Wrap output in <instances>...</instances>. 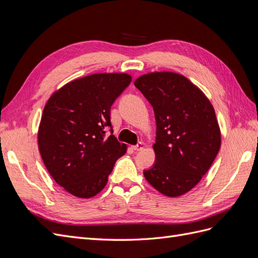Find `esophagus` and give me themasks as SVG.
<instances>
[{
    "instance_id": "esophagus-1",
    "label": "esophagus",
    "mask_w": 258,
    "mask_h": 258,
    "mask_svg": "<svg viewBox=\"0 0 258 258\" xmlns=\"http://www.w3.org/2000/svg\"><path fill=\"white\" fill-rule=\"evenodd\" d=\"M144 147V144L142 143V142H139L137 145H135V146H132V148H134L135 151H141L142 148Z\"/></svg>"
}]
</instances>
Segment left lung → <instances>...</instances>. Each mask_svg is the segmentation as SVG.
Instances as JSON below:
<instances>
[{
  "label": "left lung",
  "mask_w": 258,
  "mask_h": 258,
  "mask_svg": "<svg viewBox=\"0 0 258 258\" xmlns=\"http://www.w3.org/2000/svg\"><path fill=\"white\" fill-rule=\"evenodd\" d=\"M136 87L154 108L156 154L147 182L168 197L196 186L221 147V131L209 99L185 76L155 72L140 76Z\"/></svg>",
  "instance_id": "8db88e82"
}]
</instances>
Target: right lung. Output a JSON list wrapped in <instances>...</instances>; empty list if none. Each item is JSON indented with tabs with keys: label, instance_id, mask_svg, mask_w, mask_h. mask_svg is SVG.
<instances>
[{
	"label": "right lung",
	"instance_id": "obj_1",
	"mask_svg": "<svg viewBox=\"0 0 258 258\" xmlns=\"http://www.w3.org/2000/svg\"><path fill=\"white\" fill-rule=\"evenodd\" d=\"M131 80L124 73L85 76L54 92L44 107L38 150L52 178L75 197L102 190L126 153L113 135L111 106Z\"/></svg>",
	"mask_w": 258,
	"mask_h": 258
}]
</instances>
